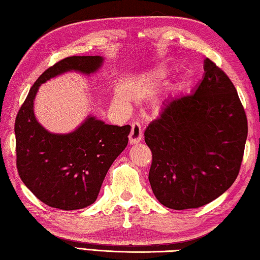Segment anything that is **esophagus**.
I'll list each match as a JSON object with an SVG mask.
<instances>
[{"mask_svg":"<svg viewBox=\"0 0 260 260\" xmlns=\"http://www.w3.org/2000/svg\"><path fill=\"white\" fill-rule=\"evenodd\" d=\"M141 139H143V130H141V125L138 122L131 124V132L129 135V143L130 145L139 144Z\"/></svg>","mask_w":260,"mask_h":260,"instance_id":"34e87169","label":"esophagus"}]
</instances>
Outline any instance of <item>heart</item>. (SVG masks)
Listing matches in <instances>:
<instances>
[{
  "label": "heart",
  "instance_id": "heart-1",
  "mask_svg": "<svg viewBox=\"0 0 260 260\" xmlns=\"http://www.w3.org/2000/svg\"><path fill=\"white\" fill-rule=\"evenodd\" d=\"M114 99L117 103H120L122 105H128L131 101V92L128 87L124 84L117 85L115 89Z\"/></svg>",
  "mask_w": 260,
  "mask_h": 260
}]
</instances>
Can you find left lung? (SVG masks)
<instances>
[{
  "label": "left lung",
  "instance_id": "1",
  "mask_svg": "<svg viewBox=\"0 0 260 260\" xmlns=\"http://www.w3.org/2000/svg\"><path fill=\"white\" fill-rule=\"evenodd\" d=\"M204 76L191 94L168 100L145 131L153 154L151 190L165 207H202L236 181L248 122L236 87L205 58Z\"/></svg>",
  "mask_w": 260,
  "mask_h": 260
}]
</instances>
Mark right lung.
<instances>
[{"instance_id":"add662e5","label":"right lung","mask_w":260,"mask_h":260,"mask_svg":"<svg viewBox=\"0 0 260 260\" xmlns=\"http://www.w3.org/2000/svg\"><path fill=\"white\" fill-rule=\"evenodd\" d=\"M103 56H70L38 78L14 124L18 173L50 207L75 210L95 203L107 171L128 145L130 125L117 126L89 114L69 134H53L37 121L34 102L41 85L67 72L99 71Z\"/></svg>"}]
</instances>
